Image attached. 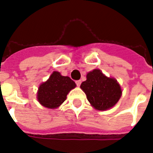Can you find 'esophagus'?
I'll list each match as a JSON object with an SVG mask.
<instances>
[{
	"label": "esophagus",
	"mask_w": 153,
	"mask_h": 153,
	"mask_svg": "<svg viewBox=\"0 0 153 153\" xmlns=\"http://www.w3.org/2000/svg\"><path fill=\"white\" fill-rule=\"evenodd\" d=\"M81 82H82L81 80H77V81L75 82V83H76V85L78 86H80V85H81Z\"/></svg>",
	"instance_id": "34e87169"
}]
</instances>
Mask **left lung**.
<instances>
[{
    "instance_id": "8db88e82",
    "label": "left lung",
    "mask_w": 153,
    "mask_h": 153,
    "mask_svg": "<svg viewBox=\"0 0 153 153\" xmlns=\"http://www.w3.org/2000/svg\"><path fill=\"white\" fill-rule=\"evenodd\" d=\"M80 88L91 105L98 110H106L114 106L122 93L116 79L108 78L98 69L86 74V80L82 82Z\"/></svg>"
}]
</instances>
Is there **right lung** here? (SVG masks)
<instances>
[{"mask_svg": "<svg viewBox=\"0 0 153 153\" xmlns=\"http://www.w3.org/2000/svg\"><path fill=\"white\" fill-rule=\"evenodd\" d=\"M75 86L76 84L71 78L54 71L49 79L39 86L37 99L43 106L55 109L67 99V94Z\"/></svg>", "mask_w": 153, "mask_h": 153, "instance_id": "right-lung-1", "label": "right lung"}]
</instances>
